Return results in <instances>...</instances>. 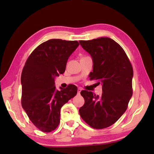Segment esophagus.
<instances>
[{
  "instance_id": "obj_1",
  "label": "esophagus",
  "mask_w": 154,
  "mask_h": 154,
  "mask_svg": "<svg viewBox=\"0 0 154 154\" xmlns=\"http://www.w3.org/2000/svg\"><path fill=\"white\" fill-rule=\"evenodd\" d=\"M81 91H82V88H78V94H80Z\"/></svg>"
}]
</instances>
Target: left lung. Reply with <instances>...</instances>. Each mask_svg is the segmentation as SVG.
Listing matches in <instances>:
<instances>
[{
    "mask_svg": "<svg viewBox=\"0 0 154 154\" xmlns=\"http://www.w3.org/2000/svg\"><path fill=\"white\" fill-rule=\"evenodd\" d=\"M91 56L93 71L90 79L102 85L101 96L82 91L85 104L79 109L80 116L91 127H109L120 118L132 96L133 69L123 48L107 37L79 41Z\"/></svg>",
    "mask_w": 154,
    "mask_h": 154,
    "instance_id": "obj_1",
    "label": "left lung"
}]
</instances>
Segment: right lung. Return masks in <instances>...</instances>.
Returning a JSON list of instances; mask_svg holds the SVG:
<instances>
[{"mask_svg":"<svg viewBox=\"0 0 154 154\" xmlns=\"http://www.w3.org/2000/svg\"><path fill=\"white\" fill-rule=\"evenodd\" d=\"M79 45L78 41L49 40L32 51L23 68L22 108L31 122L44 132L58 127L60 109L77 94L74 85L57 90L54 78L66 71L68 58Z\"/></svg>","mask_w":154,"mask_h":154,"instance_id":"right-lung-1","label":"right lung"}]
</instances>
